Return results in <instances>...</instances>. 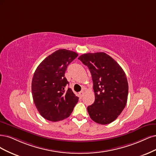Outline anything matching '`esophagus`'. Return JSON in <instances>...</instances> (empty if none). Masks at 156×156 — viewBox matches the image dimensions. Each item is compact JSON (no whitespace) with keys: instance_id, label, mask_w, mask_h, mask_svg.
Masks as SVG:
<instances>
[{"instance_id":"obj_1","label":"esophagus","mask_w":156,"mask_h":156,"mask_svg":"<svg viewBox=\"0 0 156 156\" xmlns=\"http://www.w3.org/2000/svg\"><path fill=\"white\" fill-rule=\"evenodd\" d=\"M83 94H84V91H80V92L79 93V96H80V98H82V97H83Z\"/></svg>"}]
</instances>
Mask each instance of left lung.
Masks as SVG:
<instances>
[{"mask_svg": "<svg viewBox=\"0 0 156 156\" xmlns=\"http://www.w3.org/2000/svg\"><path fill=\"white\" fill-rule=\"evenodd\" d=\"M91 72L94 102L87 107L91 119L98 124L112 122L127 103L128 83L122 67L104 52L87 53L78 58Z\"/></svg>", "mask_w": 156, "mask_h": 156, "instance_id": "8db88e82", "label": "left lung"}]
</instances>
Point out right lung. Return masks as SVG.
<instances>
[{
    "label": "right lung",
    "mask_w": 156,
    "mask_h": 156,
    "mask_svg": "<svg viewBox=\"0 0 156 156\" xmlns=\"http://www.w3.org/2000/svg\"><path fill=\"white\" fill-rule=\"evenodd\" d=\"M78 56L66 49L55 51L39 65L32 82L34 102L41 116L52 122L69 117L79 98L71 88L65 89L69 82L65 77L67 66Z\"/></svg>",
    "instance_id": "right-lung-1"
}]
</instances>
